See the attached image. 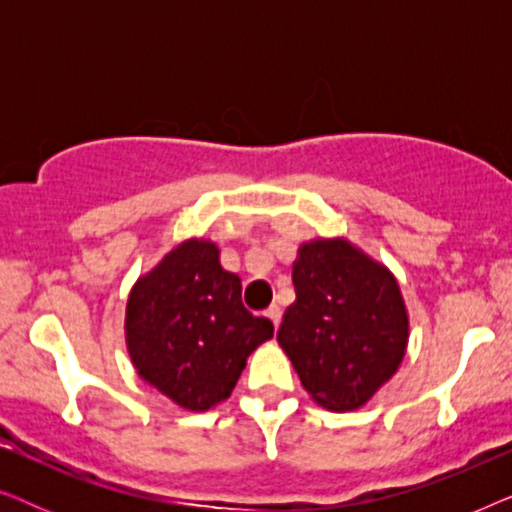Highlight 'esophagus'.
<instances>
[{
  "label": "esophagus",
  "mask_w": 512,
  "mask_h": 512,
  "mask_svg": "<svg viewBox=\"0 0 512 512\" xmlns=\"http://www.w3.org/2000/svg\"><path fill=\"white\" fill-rule=\"evenodd\" d=\"M265 317H268L272 321V326H275V331L279 328V324H282V310H279L277 305H272L268 312H265Z\"/></svg>",
  "instance_id": "obj_1"
}]
</instances>
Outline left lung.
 I'll return each mask as SVG.
<instances>
[{
    "label": "left lung",
    "instance_id": "left-lung-1",
    "mask_svg": "<svg viewBox=\"0 0 512 512\" xmlns=\"http://www.w3.org/2000/svg\"><path fill=\"white\" fill-rule=\"evenodd\" d=\"M296 303L277 342L321 408L366 405L401 366L410 319L394 272L345 237L303 242L293 263Z\"/></svg>",
    "mask_w": 512,
    "mask_h": 512
}]
</instances>
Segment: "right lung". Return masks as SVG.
Segmentation results:
<instances>
[{
	"label": "right lung",
	"instance_id": "obj_1",
	"mask_svg": "<svg viewBox=\"0 0 512 512\" xmlns=\"http://www.w3.org/2000/svg\"><path fill=\"white\" fill-rule=\"evenodd\" d=\"M205 237L177 244L132 286L125 345L144 382L191 412L233 394L249 354L272 324L242 305V279L221 268Z\"/></svg>",
	"mask_w": 512,
	"mask_h": 512
}]
</instances>
